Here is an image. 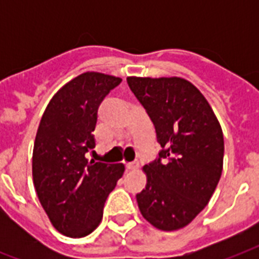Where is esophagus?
<instances>
[{
    "label": "esophagus",
    "mask_w": 259,
    "mask_h": 259,
    "mask_svg": "<svg viewBox=\"0 0 259 259\" xmlns=\"http://www.w3.org/2000/svg\"><path fill=\"white\" fill-rule=\"evenodd\" d=\"M138 168H140L138 162H129V164H126V169L127 170H137Z\"/></svg>",
    "instance_id": "34e87169"
}]
</instances>
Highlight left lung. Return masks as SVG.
<instances>
[{
    "label": "left lung",
    "instance_id": "1",
    "mask_svg": "<svg viewBox=\"0 0 259 259\" xmlns=\"http://www.w3.org/2000/svg\"><path fill=\"white\" fill-rule=\"evenodd\" d=\"M127 84L153 122L162 150L145 165L138 208L162 231L188 226L208 204L222 169L225 141L212 107L187 79L127 76Z\"/></svg>",
    "mask_w": 259,
    "mask_h": 259
}]
</instances>
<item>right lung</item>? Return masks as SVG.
Wrapping results in <instances>:
<instances>
[{
    "mask_svg": "<svg viewBox=\"0 0 259 259\" xmlns=\"http://www.w3.org/2000/svg\"><path fill=\"white\" fill-rule=\"evenodd\" d=\"M121 78L83 72L66 83L47 106L32 156L36 193L51 223L70 238L97 229L109 193L125 172L123 164L89 162L95 146L98 107Z\"/></svg>",
    "mask_w": 259,
    "mask_h": 259,
    "instance_id": "1",
    "label": "right lung"
}]
</instances>
